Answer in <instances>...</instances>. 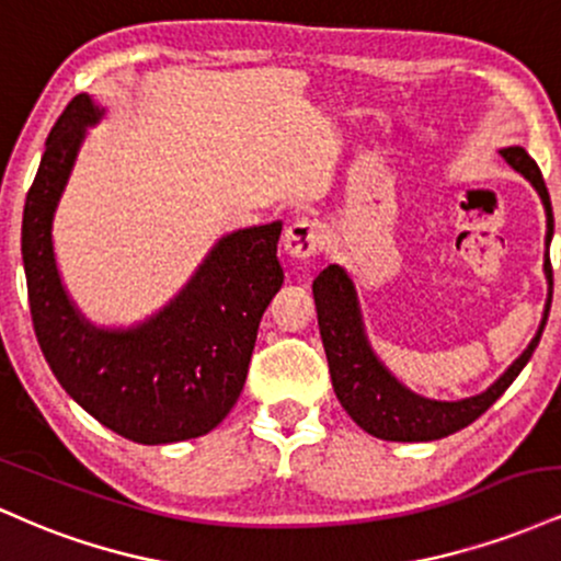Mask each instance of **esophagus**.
Segmentation results:
<instances>
[{"instance_id": "esophagus-1", "label": "esophagus", "mask_w": 561, "mask_h": 561, "mask_svg": "<svg viewBox=\"0 0 561 561\" xmlns=\"http://www.w3.org/2000/svg\"><path fill=\"white\" fill-rule=\"evenodd\" d=\"M321 242H324V227L313 218H298L285 231V250L293 259L306 261L319 253Z\"/></svg>"}]
</instances>
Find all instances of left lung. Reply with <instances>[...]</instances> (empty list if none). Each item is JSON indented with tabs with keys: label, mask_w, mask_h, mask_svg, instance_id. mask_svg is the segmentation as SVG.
Returning <instances> with one entry per match:
<instances>
[{
	"label": "left lung",
	"mask_w": 561,
	"mask_h": 561,
	"mask_svg": "<svg viewBox=\"0 0 561 561\" xmlns=\"http://www.w3.org/2000/svg\"><path fill=\"white\" fill-rule=\"evenodd\" d=\"M501 156L514 171L536 186V192L543 199L546 208V261L543 272L549 279V300H546L543 321H540L536 337L525 347L523 356L517 358L495 382L480 396L465 398V401H430V398L416 396L405 385L398 382L396 377L385 369L371 351L366 340L362 311H358L356 289H353L351 276H347L337 263L327 266L317 279H313V300H317V317L321 343H324L327 362H330L332 388L337 401L351 414V420L369 435L382 437V440L398 443H420V440H437L465 430L480 414H485L491 405L504 396L508 385L517 379L525 364L530 362L533 351L540 343L546 319H549L551 293H553V274L549 261V242L553 237V214L549 190H546L543 176L523 147H506Z\"/></svg>",
	"instance_id": "1"
}]
</instances>
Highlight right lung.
Instances as JSON below:
<instances>
[{
  "label": "right lung",
  "mask_w": 561,
  "mask_h": 561,
  "mask_svg": "<svg viewBox=\"0 0 561 561\" xmlns=\"http://www.w3.org/2000/svg\"><path fill=\"white\" fill-rule=\"evenodd\" d=\"M102 111L79 94L44 147L23 208V266L31 319L57 382L107 430L145 446L199 437L240 398L255 334L285 274L276 261L282 224L221 237L163 311L131 330H100L60 282L53 218L87 126Z\"/></svg>",
  "instance_id": "obj_1"
}]
</instances>
